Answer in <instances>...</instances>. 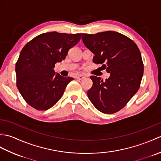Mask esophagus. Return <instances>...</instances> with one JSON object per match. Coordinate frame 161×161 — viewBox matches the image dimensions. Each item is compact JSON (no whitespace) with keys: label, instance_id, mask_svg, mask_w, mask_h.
<instances>
[{"label":"esophagus","instance_id":"esophagus-1","mask_svg":"<svg viewBox=\"0 0 161 161\" xmlns=\"http://www.w3.org/2000/svg\"><path fill=\"white\" fill-rule=\"evenodd\" d=\"M84 75H77V76L76 77V78H77V80H82L83 79H84Z\"/></svg>","mask_w":161,"mask_h":161}]
</instances>
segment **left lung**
I'll return each instance as SVG.
<instances>
[{
	"label": "left lung",
	"instance_id": "8db88e82",
	"mask_svg": "<svg viewBox=\"0 0 161 161\" xmlns=\"http://www.w3.org/2000/svg\"><path fill=\"white\" fill-rule=\"evenodd\" d=\"M81 39L102 64L110 77L105 81L92 76L88 99L98 111L114 114L124 108L138 91L144 70L141 53L133 40L122 34L107 31L95 35L81 34Z\"/></svg>",
	"mask_w": 161,
	"mask_h": 161
}]
</instances>
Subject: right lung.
I'll use <instances>...</instances> for the list:
<instances>
[{
	"label": "right lung",
	"mask_w": 161,
	"mask_h": 161,
	"mask_svg": "<svg viewBox=\"0 0 161 161\" xmlns=\"http://www.w3.org/2000/svg\"><path fill=\"white\" fill-rule=\"evenodd\" d=\"M80 39L81 34L47 32L23 47L16 63V86L30 106L39 111L47 110L62 97L74 78L56 75L54 68Z\"/></svg>",
	"instance_id": "right-lung-1"
}]
</instances>
